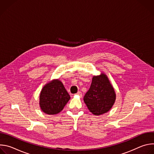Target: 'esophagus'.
Instances as JSON below:
<instances>
[{"instance_id": "34e87169", "label": "esophagus", "mask_w": 154, "mask_h": 154, "mask_svg": "<svg viewBox=\"0 0 154 154\" xmlns=\"http://www.w3.org/2000/svg\"><path fill=\"white\" fill-rule=\"evenodd\" d=\"M77 95H79V96H80V97H82V92L81 91H78L77 92V93L76 94Z\"/></svg>"}]
</instances>
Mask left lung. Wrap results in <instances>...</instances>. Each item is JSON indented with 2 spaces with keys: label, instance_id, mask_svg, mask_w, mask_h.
Instances as JSON below:
<instances>
[{
  "label": "left lung",
  "instance_id": "8db88e82",
  "mask_svg": "<svg viewBox=\"0 0 154 154\" xmlns=\"http://www.w3.org/2000/svg\"><path fill=\"white\" fill-rule=\"evenodd\" d=\"M115 99L113 88L103 74L93 77L90 89L83 97L89 110L97 116L108 112Z\"/></svg>",
  "mask_w": 154,
  "mask_h": 154
}]
</instances>
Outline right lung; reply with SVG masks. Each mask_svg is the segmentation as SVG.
Returning <instances> with one entry per match:
<instances>
[{
  "label": "right lung",
  "mask_w": 154,
  "mask_h": 154,
  "mask_svg": "<svg viewBox=\"0 0 154 154\" xmlns=\"http://www.w3.org/2000/svg\"><path fill=\"white\" fill-rule=\"evenodd\" d=\"M42 110L48 115L60 112L70 99V96L60 80H55L42 88L39 97Z\"/></svg>",
  "instance_id": "right-lung-1"
}]
</instances>
